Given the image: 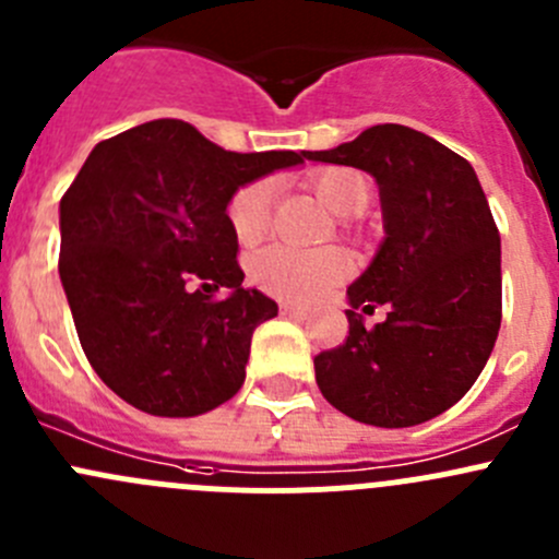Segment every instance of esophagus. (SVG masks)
Instances as JSON below:
<instances>
[{"label": "esophagus", "instance_id": "34e87169", "mask_svg": "<svg viewBox=\"0 0 559 559\" xmlns=\"http://www.w3.org/2000/svg\"><path fill=\"white\" fill-rule=\"evenodd\" d=\"M281 313L289 316V319H306V316H308L306 308L295 306V302H281Z\"/></svg>", "mask_w": 559, "mask_h": 559}]
</instances>
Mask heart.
Returning <instances> with one entry per match:
<instances>
[{
	"label": "heart",
	"instance_id": "heart-1",
	"mask_svg": "<svg viewBox=\"0 0 559 559\" xmlns=\"http://www.w3.org/2000/svg\"><path fill=\"white\" fill-rule=\"evenodd\" d=\"M308 189L337 216H357L368 207L370 183L359 170L352 167H326L308 175ZM275 189L267 178H259L235 191L229 200L227 216L240 246H257L273 224ZM352 270L341 248H297L275 246L257 253L251 262V278L259 289L281 297V300L313 302L321 295L341 284Z\"/></svg>",
	"mask_w": 559,
	"mask_h": 559
}]
</instances>
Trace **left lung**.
Returning <instances> with one entry per match:
<instances>
[{
  "mask_svg": "<svg viewBox=\"0 0 559 559\" xmlns=\"http://www.w3.org/2000/svg\"><path fill=\"white\" fill-rule=\"evenodd\" d=\"M306 159L373 175L386 233L348 286L346 343L313 359L316 384L365 425H421L476 384L498 341L500 233L481 183L460 154L400 123ZM376 305L388 319L365 331L361 314Z\"/></svg>",
  "mask_w": 559,
  "mask_h": 559,
  "instance_id": "obj_1",
  "label": "left lung"
}]
</instances>
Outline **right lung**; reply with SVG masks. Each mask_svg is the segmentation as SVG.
Returning a JSON list of instances; mask_svg holds the SVG:
<instances>
[{
  "instance_id": "1",
  "label": "right lung",
  "mask_w": 559,
  "mask_h": 559,
  "mask_svg": "<svg viewBox=\"0 0 559 559\" xmlns=\"http://www.w3.org/2000/svg\"><path fill=\"white\" fill-rule=\"evenodd\" d=\"M302 159L224 151L178 118L94 145L61 197L59 275L83 352L118 397L151 416H200L238 394L253 330L278 306L243 289L227 205ZM218 288L230 295L216 301Z\"/></svg>"
}]
</instances>
